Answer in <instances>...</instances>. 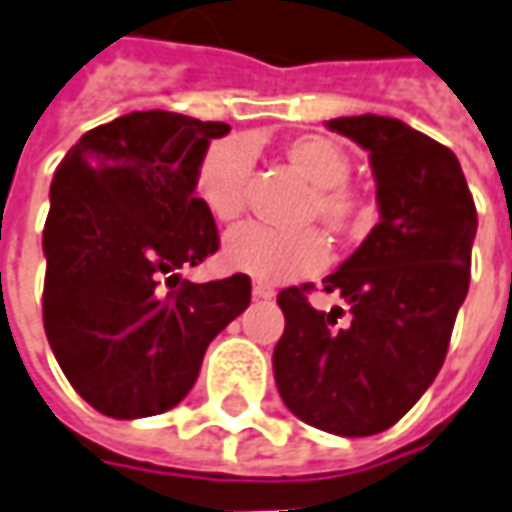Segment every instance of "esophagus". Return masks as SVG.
<instances>
[{"label":"esophagus","mask_w":512,"mask_h":512,"mask_svg":"<svg viewBox=\"0 0 512 512\" xmlns=\"http://www.w3.org/2000/svg\"><path fill=\"white\" fill-rule=\"evenodd\" d=\"M252 294H255L257 300H272L274 289L272 286H266V283H255V286H252Z\"/></svg>","instance_id":"1"}]
</instances>
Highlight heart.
<instances>
[{
  "instance_id": "obj_1",
  "label": "heart",
  "mask_w": 512,
  "mask_h": 512,
  "mask_svg": "<svg viewBox=\"0 0 512 512\" xmlns=\"http://www.w3.org/2000/svg\"><path fill=\"white\" fill-rule=\"evenodd\" d=\"M283 155L294 172L311 184L306 218H317L334 235L357 232L368 209L360 195L345 184L351 161L328 135H297L286 141ZM252 167V150L243 138H221L203 152L195 172V198L215 221H235L246 201V181ZM226 269L249 274L260 283H286L294 277L323 269L328 243L317 229L277 232L260 223H243L223 240Z\"/></svg>"
}]
</instances>
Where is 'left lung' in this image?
I'll return each mask as SVG.
<instances>
[{"label":"left lung","mask_w":512,"mask_h":512,"mask_svg":"<svg viewBox=\"0 0 512 512\" xmlns=\"http://www.w3.org/2000/svg\"><path fill=\"white\" fill-rule=\"evenodd\" d=\"M328 130L368 152L379 223L323 280L343 309L317 311L311 286L277 294L286 331L274 382L291 414L337 436H374L408 414L439 374L470 283L476 206L459 158L388 115H348Z\"/></svg>","instance_id":"8db88e82"}]
</instances>
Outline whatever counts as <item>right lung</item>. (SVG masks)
I'll use <instances>...</instances> for the list:
<instances>
[{
  "mask_svg": "<svg viewBox=\"0 0 512 512\" xmlns=\"http://www.w3.org/2000/svg\"><path fill=\"white\" fill-rule=\"evenodd\" d=\"M226 133L223 121L127 113L81 135L53 175L42 235L47 343L98 414L175 408L206 345L252 300L246 274L189 283L178 272L218 252L195 172Z\"/></svg>",
  "mask_w": 512,
  "mask_h": 512,
  "instance_id": "1",
  "label": "right lung"
}]
</instances>
